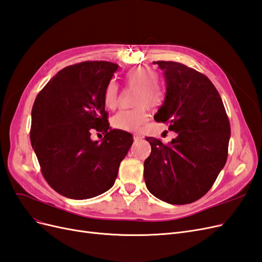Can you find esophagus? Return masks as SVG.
Masks as SVG:
<instances>
[{"label":"esophagus","instance_id":"34e87169","mask_svg":"<svg viewBox=\"0 0 262 262\" xmlns=\"http://www.w3.org/2000/svg\"><path fill=\"white\" fill-rule=\"evenodd\" d=\"M133 139L136 141H139L141 139H143V136H142V134H140V133H136V134H133Z\"/></svg>","mask_w":262,"mask_h":262}]
</instances>
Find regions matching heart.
Returning a JSON list of instances; mask_svg holds the SVG:
<instances>
[{
	"instance_id": "obj_1",
	"label": "heart",
	"mask_w": 262,
	"mask_h": 262,
	"mask_svg": "<svg viewBox=\"0 0 262 262\" xmlns=\"http://www.w3.org/2000/svg\"><path fill=\"white\" fill-rule=\"evenodd\" d=\"M157 74L153 70L144 67L132 69L124 76L128 86L136 87L133 104L138 107L130 110H121L112 119V125L117 130L136 131L146 121L145 106L153 107L161 102L163 89L157 81ZM119 90L115 81H110L104 91L102 102L107 109L113 110L118 106Z\"/></svg>"
}]
</instances>
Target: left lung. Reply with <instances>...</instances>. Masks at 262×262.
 Instances as JSON below:
<instances>
[{"instance_id": "left-lung-1", "label": "left lung", "mask_w": 262, "mask_h": 262, "mask_svg": "<svg viewBox=\"0 0 262 262\" xmlns=\"http://www.w3.org/2000/svg\"><path fill=\"white\" fill-rule=\"evenodd\" d=\"M164 71L166 97L155 121L177 137L168 144L146 138L144 162L148 191L170 204H188L207 193L227 160L231 125L223 101L209 78L172 61L153 62Z\"/></svg>"}]
</instances>
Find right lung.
<instances>
[{"mask_svg":"<svg viewBox=\"0 0 262 262\" xmlns=\"http://www.w3.org/2000/svg\"><path fill=\"white\" fill-rule=\"evenodd\" d=\"M118 67L107 61L67 67L36 97L31 146L45 179L63 196L84 200L106 192L133 143L131 133L109 128L102 102ZM93 130L105 134L101 144L91 141Z\"/></svg>","mask_w":262,"mask_h":262,"instance_id":"obj_1","label":"right lung"}]
</instances>
